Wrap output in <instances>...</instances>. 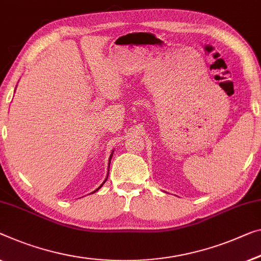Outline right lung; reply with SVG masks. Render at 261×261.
Instances as JSON below:
<instances>
[{
	"label": "right lung",
	"instance_id": "obj_1",
	"mask_svg": "<svg viewBox=\"0 0 261 261\" xmlns=\"http://www.w3.org/2000/svg\"><path fill=\"white\" fill-rule=\"evenodd\" d=\"M112 154H114V151H112V152H111V154H110V158H109V168H110V162H111V157H112ZM109 174V173H108ZM107 179H108V177L106 178V180H104L103 182H102V184H100V186H99V188H97L96 190H95V191H93V192H96V191H98V190L100 189V188H102V186H103V184H104V182H106L107 181ZM92 192V193H93Z\"/></svg>",
	"mask_w": 261,
	"mask_h": 261
}]
</instances>
